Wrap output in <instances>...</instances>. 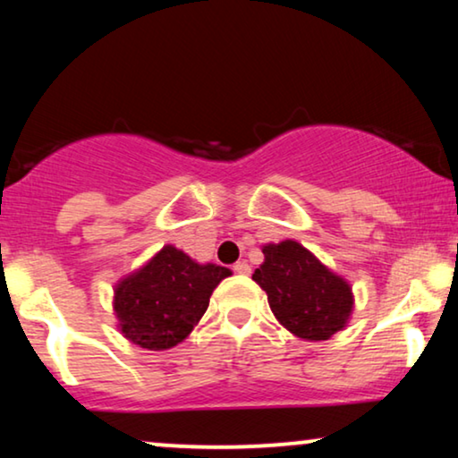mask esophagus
<instances>
[{
  "label": "esophagus",
  "mask_w": 458,
  "mask_h": 458,
  "mask_svg": "<svg viewBox=\"0 0 458 458\" xmlns=\"http://www.w3.org/2000/svg\"><path fill=\"white\" fill-rule=\"evenodd\" d=\"M233 271L237 275H250V271H252V268H250V265H248L246 260H240V262H235V265H233Z\"/></svg>",
  "instance_id": "obj_1"
}]
</instances>
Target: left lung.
I'll use <instances>...</instances> for the list:
<instances>
[{
    "label": "left lung",
    "mask_w": 458,
    "mask_h": 458,
    "mask_svg": "<svg viewBox=\"0 0 458 458\" xmlns=\"http://www.w3.org/2000/svg\"><path fill=\"white\" fill-rule=\"evenodd\" d=\"M265 260L252 279L267 292L281 327L300 340L323 342L348 327L354 312L352 285L296 240L262 246Z\"/></svg>",
    "instance_id": "1"
}]
</instances>
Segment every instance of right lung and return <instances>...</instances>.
Segmentation results:
<instances>
[{"label":"right lung","instance_id":"right-lung-1","mask_svg":"<svg viewBox=\"0 0 458 458\" xmlns=\"http://www.w3.org/2000/svg\"><path fill=\"white\" fill-rule=\"evenodd\" d=\"M231 268L198 262L173 243L114 284L116 329L135 346L174 348L191 334L208 309L212 292Z\"/></svg>","mask_w":458,"mask_h":458}]
</instances>
